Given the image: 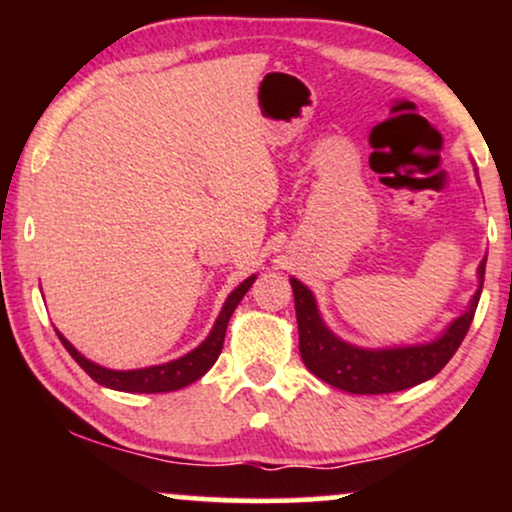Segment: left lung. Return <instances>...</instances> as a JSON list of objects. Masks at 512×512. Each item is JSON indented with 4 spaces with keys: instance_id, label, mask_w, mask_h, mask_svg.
Instances as JSON below:
<instances>
[{
    "instance_id": "left-lung-1",
    "label": "left lung",
    "mask_w": 512,
    "mask_h": 512,
    "mask_svg": "<svg viewBox=\"0 0 512 512\" xmlns=\"http://www.w3.org/2000/svg\"><path fill=\"white\" fill-rule=\"evenodd\" d=\"M484 272L486 257L477 269L479 286L467 310L455 317L436 339L424 344L385 346V349H363L337 337L322 320L313 291L296 276H291L289 281L298 320V349H301L305 368L327 385L351 392V395H385V392H399L426 383L433 375H438L452 354L460 349L479 305Z\"/></svg>"
}]
</instances>
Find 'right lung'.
<instances>
[{"mask_svg": "<svg viewBox=\"0 0 512 512\" xmlns=\"http://www.w3.org/2000/svg\"><path fill=\"white\" fill-rule=\"evenodd\" d=\"M257 274L248 276L243 284L236 286L231 293H228L226 303H223L219 317H216L214 327L207 334L202 344L197 349H192L190 354L173 358V361L161 363V366H146V368H134V370H113L93 363L91 358H86L81 351H76L72 342L67 337H62L60 332V342L64 344V349L72 354V358L79 363L81 368L96 380L98 385L110 387V390H120V392H146V395H154V392H173L180 390V387L192 385L195 380L202 378L207 370L214 366L216 358H219L221 349H223V337H226V327L228 320H231L233 310L238 308V303L243 301V296L248 293V289L255 284Z\"/></svg>", "mask_w": 512, "mask_h": 512, "instance_id": "obj_1", "label": "right lung"}]
</instances>
